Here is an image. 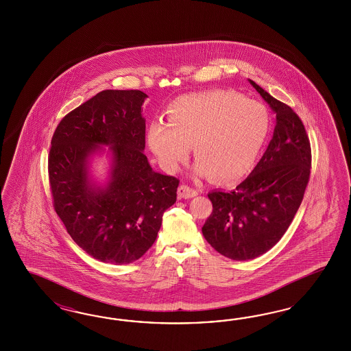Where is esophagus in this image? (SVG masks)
I'll use <instances>...</instances> for the list:
<instances>
[{"instance_id":"1","label":"esophagus","mask_w":351,"mask_h":351,"mask_svg":"<svg viewBox=\"0 0 351 351\" xmlns=\"http://www.w3.org/2000/svg\"><path fill=\"white\" fill-rule=\"evenodd\" d=\"M178 194H179V197H180V198L188 199V198H193V197H195V195L198 194V191L193 189V188H191L189 185L182 184V185L179 186V189H178Z\"/></svg>"}]
</instances>
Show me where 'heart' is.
<instances>
[{
    "instance_id": "b5f03b06",
    "label": "heart",
    "mask_w": 351,
    "mask_h": 351,
    "mask_svg": "<svg viewBox=\"0 0 351 351\" xmlns=\"http://www.w3.org/2000/svg\"><path fill=\"white\" fill-rule=\"evenodd\" d=\"M269 131L265 106L234 91L213 90L173 100L167 123L153 122L147 138L163 170H179L193 145L198 175L232 182L254 166Z\"/></svg>"
}]
</instances>
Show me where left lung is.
<instances>
[{"instance_id": "left-lung-1", "label": "left lung", "mask_w": 351, "mask_h": 351, "mask_svg": "<svg viewBox=\"0 0 351 351\" xmlns=\"http://www.w3.org/2000/svg\"><path fill=\"white\" fill-rule=\"evenodd\" d=\"M276 112V125L264 156L233 191L208 193L213 213L202 233L213 248L232 260L264 255L287 232L308 186L311 148L293 109L250 80Z\"/></svg>"}]
</instances>
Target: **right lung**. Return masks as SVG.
<instances>
[{"label": "right lung", "instance_id": "obj_1", "mask_svg": "<svg viewBox=\"0 0 351 351\" xmlns=\"http://www.w3.org/2000/svg\"><path fill=\"white\" fill-rule=\"evenodd\" d=\"M140 90H104L69 112L53 132L49 181L53 210L86 254L106 264L136 261L154 241L163 213L176 202L179 179L152 170ZM99 145L114 156L106 189L88 180Z\"/></svg>", "mask_w": 351, "mask_h": 351}]
</instances>
